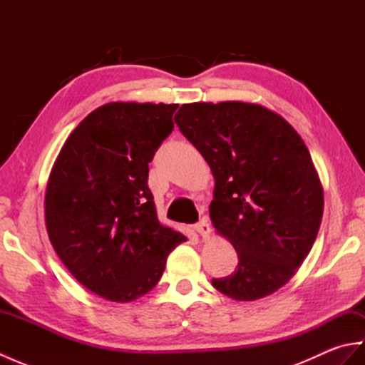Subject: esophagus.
<instances>
[{"label":"esophagus","instance_id":"esophagus-1","mask_svg":"<svg viewBox=\"0 0 365 365\" xmlns=\"http://www.w3.org/2000/svg\"><path fill=\"white\" fill-rule=\"evenodd\" d=\"M195 230L197 232V234L202 235L204 238H207L208 235H210V224H208V218L207 216H202V220H200L196 226H195Z\"/></svg>","mask_w":365,"mask_h":365}]
</instances>
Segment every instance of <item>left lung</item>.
<instances>
[{
    "label": "left lung",
    "mask_w": 365,
    "mask_h": 365,
    "mask_svg": "<svg viewBox=\"0 0 365 365\" xmlns=\"http://www.w3.org/2000/svg\"><path fill=\"white\" fill-rule=\"evenodd\" d=\"M175 118L212 169V224L238 255L237 269L213 287L235 301L268 297L319 234L324 200L311 153L281 114L259 103H185Z\"/></svg>",
    "instance_id": "8db88e82"
}]
</instances>
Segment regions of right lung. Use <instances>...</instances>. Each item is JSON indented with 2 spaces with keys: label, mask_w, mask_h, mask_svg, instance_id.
Segmentation results:
<instances>
[{
  "label": "right lung",
  "mask_w": 365,
  "mask_h": 365,
  "mask_svg": "<svg viewBox=\"0 0 365 365\" xmlns=\"http://www.w3.org/2000/svg\"><path fill=\"white\" fill-rule=\"evenodd\" d=\"M177 103L111 102L84 118L45 188V226L58 257L92 293L130 302L150 292L187 237L158 221L149 163L174 128Z\"/></svg>",
  "instance_id": "right-lung-1"
}]
</instances>
